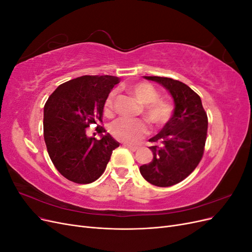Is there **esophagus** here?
I'll use <instances>...</instances> for the list:
<instances>
[{
  "label": "esophagus",
  "instance_id": "34e87169",
  "mask_svg": "<svg viewBox=\"0 0 252 252\" xmlns=\"http://www.w3.org/2000/svg\"><path fill=\"white\" fill-rule=\"evenodd\" d=\"M124 146H125V147H127L128 149H130L131 151H136V150L139 149V147H138V146H133V145H128V144H125Z\"/></svg>",
  "mask_w": 252,
  "mask_h": 252
}]
</instances>
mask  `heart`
Listing matches in <instances>:
<instances>
[{
    "mask_svg": "<svg viewBox=\"0 0 252 252\" xmlns=\"http://www.w3.org/2000/svg\"><path fill=\"white\" fill-rule=\"evenodd\" d=\"M129 91L143 105V114L152 125L163 127L174 112V104L168 98H159L158 89L148 82H138L129 86ZM114 96L111 91L104 103L106 116H112L114 109ZM110 133L116 140L124 143H136L149 131L148 124L144 120L118 119L110 125Z\"/></svg>",
    "mask_w": 252,
    "mask_h": 252,
    "instance_id": "obj_1",
    "label": "heart"
}]
</instances>
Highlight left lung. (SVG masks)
I'll list each match as a JSON object with an SVG mask.
<instances>
[{"label":"left lung","instance_id":"8db88e82","mask_svg":"<svg viewBox=\"0 0 252 252\" xmlns=\"http://www.w3.org/2000/svg\"><path fill=\"white\" fill-rule=\"evenodd\" d=\"M169 91L174 101L172 118L149 142L154 158L140 167L143 178L158 187L185 180L199 165L207 139L208 118L200 95L186 84L170 78L145 77Z\"/></svg>","mask_w":252,"mask_h":252}]
</instances>
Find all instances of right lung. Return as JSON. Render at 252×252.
<instances>
[{
  "mask_svg": "<svg viewBox=\"0 0 252 252\" xmlns=\"http://www.w3.org/2000/svg\"><path fill=\"white\" fill-rule=\"evenodd\" d=\"M120 83L112 75H83L65 82L44 106V140L57 170L77 184H89L101 177L112 151L120 146L103 124L106 97ZM97 125L101 140L87 135Z\"/></svg>",
  "mask_w": 252,
  "mask_h": 252,
  "instance_id": "1",
  "label": "right lung"
}]
</instances>
